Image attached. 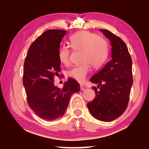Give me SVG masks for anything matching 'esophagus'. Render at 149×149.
I'll list each match as a JSON object with an SVG mask.
<instances>
[{
	"label": "esophagus",
	"instance_id": "34e87169",
	"mask_svg": "<svg viewBox=\"0 0 149 149\" xmlns=\"http://www.w3.org/2000/svg\"><path fill=\"white\" fill-rule=\"evenodd\" d=\"M80 89H81V91H84L85 90V87L83 86V85H80Z\"/></svg>",
	"mask_w": 149,
	"mask_h": 149
}]
</instances>
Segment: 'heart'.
I'll use <instances>...</instances> for the list:
<instances>
[{"label":"heart","mask_w":149,"mask_h":149,"mask_svg":"<svg viewBox=\"0 0 149 149\" xmlns=\"http://www.w3.org/2000/svg\"><path fill=\"white\" fill-rule=\"evenodd\" d=\"M71 47L75 50H83L84 64L75 65L67 72V75L79 83L84 82L90 72V65L97 69L104 64L109 53V44L107 39L97 33L88 31L75 33L70 37ZM70 49L63 46L58 50V58L65 65L70 63Z\"/></svg>","instance_id":"heart-1"}]
</instances>
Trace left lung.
<instances>
[{
  "label": "left lung",
  "mask_w": 149,
  "mask_h": 149,
  "mask_svg": "<svg viewBox=\"0 0 149 149\" xmlns=\"http://www.w3.org/2000/svg\"><path fill=\"white\" fill-rule=\"evenodd\" d=\"M110 40L112 60L91 78L98 84L96 98L87 104L89 112L96 119L111 122L120 117L127 108L133 85L132 60L127 47L122 39L107 29H100Z\"/></svg>",
  "instance_id": "1"
}]
</instances>
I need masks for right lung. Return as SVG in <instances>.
Here are the masks:
<instances>
[{"instance_id": "right-lung-1", "label": "right lung", "mask_w": 149, "mask_h": 149, "mask_svg": "<svg viewBox=\"0 0 149 149\" xmlns=\"http://www.w3.org/2000/svg\"><path fill=\"white\" fill-rule=\"evenodd\" d=\"M65 30L45 31L30 46L24 62L23 84L29 107L42 119L62 117L72 94L79 91V84L68 78L62 89L54 86V77L59 75L60 44Z\"/></svg>"}]
</instances>
